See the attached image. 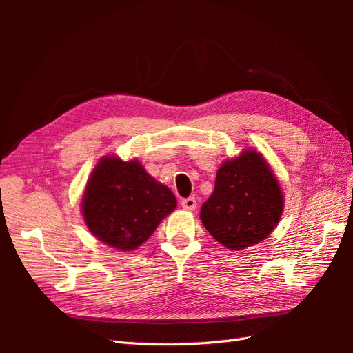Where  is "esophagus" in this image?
Returning a JSON list of instances; mask_svg holds the SVG:
<instances>
[{
  "instance_id": "1",
  "label": "esophagus",
  "mask_w": 353,
  "mask_h": 353,
  "mask_svg": "<svg viewBox=\"0 0 353 353\" xmlns=\"http://www.w3.org/2000/svg\"><path fill=\"white\" fill-rule=\"evenodd\" d=\"M181 206H183L185 210H194L197 208V201L194 197H188L181 201Z\"/></svg>"
}]
</instances>
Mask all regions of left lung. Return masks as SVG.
Returning <instances> with one entry per match:
<instances>
[{
    "label": "left lung",
    "instance_id": "obj_1",
    "mask_svg": "<svg viewBox=\"0 0 353 353\" xmlns=\"http://www.w3.org/2000/svg\"><path fill=\"white\" fill-rule=\"evenodd\" d=\"M283 208V191L271 166L261 153L248 148L221 165L200 219L222 245L243 250L270 236Z\"/></svg>",
    "mask_w": 353,
    "mask_h": 353
}]
</instances>
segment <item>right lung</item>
Here are the masks:
<instances>
[{
  "label": "right lung",
  "instance_id": "1",
  "mask_svg": "<svg viewBox=\"0 0 353 353\" xmlns=\"http://www.w3.org/2000/svg\"><path fill=\"white\" fill-rule=\"evenodd\" d=\"M175 208L172 191L148 175L138 160L105 156L91 172L81 210L92 236L130 252L150 239Z\"/></svg>",
  "mask_w": 353,
  "mask_h": 353
}]
</instances>
